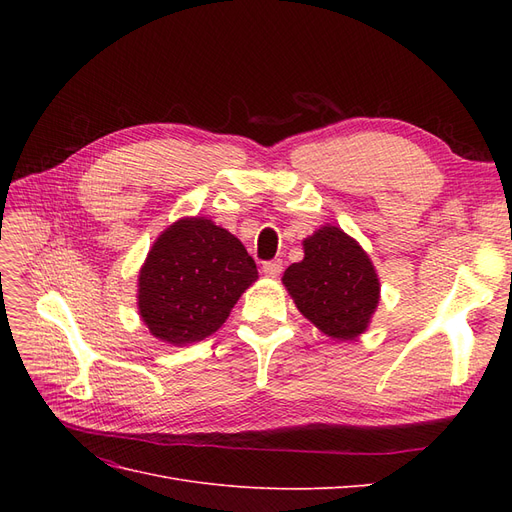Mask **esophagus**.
I'll list each match as a JSON object with an SVG mask.
<instances>
[{
    "instance_id": "esophagus-1",
    "label": "esophagus",
    "mask_w": 512,
    "mask_h": 512,
    "mask_svg": "<svg viewBox=\"0 0 512 512\" xmlns=\"http://www.w3.org/2000/svg\"><path fill=\"white\" fill-rule=\"evenodd\" d=\"M262 271H265V275H269V277H277V275H280V273L284 271V262H282L280 258L267 260L265 265H262Z\"/></svg>"
}]
</instances>
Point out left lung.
<instances>
[{"instance_id": "1", "label": "left lung", "mask_w": 512, "mask_h": 512, "mask_svg": "<svg viewBox=\"0 0 512 512\" xmlns=\"http://www.w3.org/2000/svg\"><path fill=\"white\" fill-rule=\"evenodd\" d=\"M305 258L282 277L299 312L333 339L359 337L380 301V282L363 247L342 228L322 226L303 241Z\"/></svg>"}]
</instances>
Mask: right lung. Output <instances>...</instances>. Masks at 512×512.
<instances>
[{"mask_svg": "<svg viewBox=\"0 0 512 512\" xmlns=\"http://www.w3.org/2000/svg\"><path fill=\"white\" fill-rule=\"evenodd\" d=\"M258 280L243 243L207 218L168 226L138 275V312L151 335L173 346L209 337Z\"/></svg>", "mask_w": 512, "mask_h": 512, "instance_id": "right-lung-1", "label": "right lung"}]
</instances>
